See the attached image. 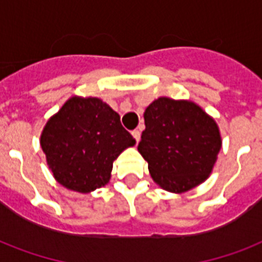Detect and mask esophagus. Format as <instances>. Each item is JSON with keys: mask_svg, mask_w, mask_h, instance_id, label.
Returning a JSON list of instances; mask_svg holds the SVG:
<instances>
[{"mask_svg": "<svg viewBox=\"0 0 262 262\" xmlns=\"http://www.w3.org/2000/svg\"><path fill=\"white\" fill-rule=\"evenodd\" d=\"M132 136H133V137H135V139H136V141L139 143V141H140V136H141L140 130H137V129H136V130H133V132H132Z\"/></svg>", "mask_w": 262, "mask_h": 262, "instance_id": "esophagus-1", "label": "esophagus"}]
</instances>
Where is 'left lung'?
Listing matches in <instances>:
<instances>
[{
	"label": "left lung",
	"mask_w": 262,
	"mask_h": 262,
	"mask_svg": "<svg viewBox=\"0 0 262 262\" xmlns=\"http://www.w3.org/2000/svg\"><path fill=\"white\" fill-rule=\"evenodd\" d=\"M139 152L156 185L181 194L211 175L222 148L217 123L197 103L160 96L144 113Z\"/></svg>",
	"instance_id": "8db88e82"
}]
</instances>
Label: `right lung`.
I'll use <instances>...</instances> for the list:
<instances>
[{
  "mask_svg": "<svg viewBox=\"0 0 262 262\" xmlns=\"http://www.w3.org/2000/svg\"><path fill=\"white\" fill-rule=\"evenodd\" d=\"M135 144L118 113L94 96L68 99L47 119L40 135V147L55 181L79 193L107 185L113 162Z\"/></svg>",
  "mask_w": 262,
  "mask_h": 262,
  "instance_id": "1",
  "label": "right lung"
}]
</instances>
